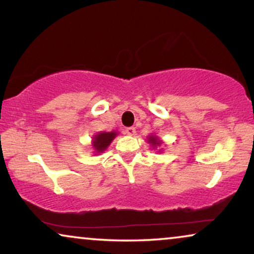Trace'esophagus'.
Masks as SVG:
<instances>
[{
    "instance_id": "obj_1",
    "label": "esophagus",
    "mask_w": 254,
    "mask_h": 254,
    "mask_svg": "<svg viewBox=\"0 0 254 254\" xmlns=\"http://www.w3.org/2000/svg\"><path fill=\"white\" fill-rule=\"evenodd\" d=\"M126 133L128 135H133L135 133V127H130L126 128Z\"/></svg>"
}]
</instances>
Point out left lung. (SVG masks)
Wrapping results in <instances>:
<instances>
[{
	"label": "left lung",
	"instance_id": "8db88e82",
	"mask_svg": "<svg viewBox=\"0 0 254 254\" xmlns=\"http://www.w3.org/2000/svg\"><path fill=\"white\" fill-rule=\"evenodd\" d=\"M147 140L149 144L153 146V148L158 147V146L161 145V140H160L158 137H155V135H149V137L147 138Z\"/></svg>",
	"mask_w": 254,
	"mask_h": 254
}]
</instances>
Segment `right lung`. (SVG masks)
I'll list each match as a JSON object with an SVG mask.
<instances>
[{"label":"right lung","instance_id":"obj_1","mask_svg":"<svg viewBox=\"0 0 254 254\" xmlns=\"http://www.w3.org/2000/svg\"><path fill=\"white\" fill-rule=\"evenodd\" d=\"M116 134L117 132H100V133H96L92 142L94 151L96 153H102L103 151H106L110 142L116 137Z\"/></svg>","mask_w":254,"mask_h":254}]
</instances>
